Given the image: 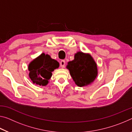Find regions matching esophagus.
Returning a JSON list of instances; mask_svg holds the SVG:
<instances>
[{"label":"esophagus","instance_id":"obj_1","mask_svg":"<svg viewBox=\"0 0 132 132\" xmlns=\"http://www.w3.org/2000/svg\"><path fill=\"white\" fill-rule=\"evenodd\" d=\"M65 64H66L65 60H62L60 62V66L62 68H64V66H65Z\"/></svg>","mask_w":132,"mask_h":132}]
</instances>
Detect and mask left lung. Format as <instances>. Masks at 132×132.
<instances>
[{
  "instance_id": "left-lung-1",
  "label": "left lung",
  "mask_w": 132,
  "mask_h": 132,
  "mask_svg": "<svg viewBox=\"0 0 132 132\" xmlns=\"http://www.w3.org/2000/svg\"><path fill=\"white\" fill-rule=\"evenodd\" d=\"M66 68L76 85L79 87L87 86L95 80L97 75V64L90 55L78 52L74 60L68 62Z\"/></svg>"
}]
</instances>
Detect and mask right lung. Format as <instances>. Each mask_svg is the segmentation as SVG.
I'll use <instances>...</instances> for the list:
<instances>
[{
	"label": "right lung",
	"mask_w": 132,
	"mask_h": 132,
	"mask_svg": "<svg viewBox=\"0 0 132 132\" xmlns=\"http://www.w3.org/2000/svg\"><path fill=\"white\" fill-rule=\"evenodd\" d=\"M59 66V63L57 60L43 53L29 64V77L34 84L46 86L52 77V72Z\"/></svg>",
	"instance_id": "obj_1"
}]
</instances>
